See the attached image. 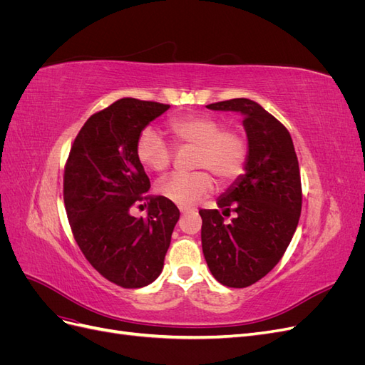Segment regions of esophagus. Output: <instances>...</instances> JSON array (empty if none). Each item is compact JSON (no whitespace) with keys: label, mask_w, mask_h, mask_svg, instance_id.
Listing matches in <instances>:
<instances>
[{"label":"esophagus","mask_w":365,"mask_h":365,"mask_svg":"<svg viewBox=\"0 0 365 365\" xmlns=\"http://www.w3.org/2000/svg\"><path fill=\"white\" fill-rule=\"evenodd\" d=\"M193 208H189V207H180V212L182 213V215H185V213H189V212H192Z\"/></svg>","instance_id":"esophagus-1"}]
</instances>
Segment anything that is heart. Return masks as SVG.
<instances>
[{
  "label": "heart",
  "mask_w": 365,
  "mask_h": 365,
  "mask_svg": "<svg viewBox=\"0 0 365 365\" xmlns=\"http://www.w3.org/2000/svg\"><path fill=\"white\" fill-rule=\"evenodd\" d=\"M224 126V120L207 114H187L169 121L175 145L195 149L192 169L200 170L165 178L158 185L161 196L187 207L213 192L212 175L222 187L240 178L250 158V141L242 129ZM135 153L143 168L153 172H165L173 161V149L149 129L140 134Z\"/></svg>",
  "instance_id": "1"
}]
</instances>
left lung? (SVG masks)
<instances>
[{
  "instance_id": "8db88e82",
  "label": "left lung",
  "mask_w": 365,
  "mask_h": 365,
  "mask_svg": "<svg viewBox=\"0 0 365 365\" xmlns=\"http://www.w3.org/2000/svg\"><path fill=\"white\" fill-rule=\"evenodd\" d=\"M244 115L250 141L247 173L217 200L222 210H200L205 262L228 288H247L264 277L291 244L302 213V180L289 130L250 98L207 105ZM233 211L230 223L224 215Z\"/></svg>"
}]
</instances>
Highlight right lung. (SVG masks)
<instances>
[{"label": "right lung", "mask_w": 365, "mask_h": 365, "mask_svg": "<svg viewBox=\"0 0 365 365\" xmlns=\"http://www.w3.org/2000/svg\"><path fill=\"white\" fill-rule=\"evenodd\" d=\"M170 105L125 97L85 121L63 170V202L74 240L91 267L126 289L150 284L163 271L180 210L150 187L137 140ZM148 204L146 218L128 210Z\"/></svg>", "instance_id": "right-lung-1"}]
</instances>
